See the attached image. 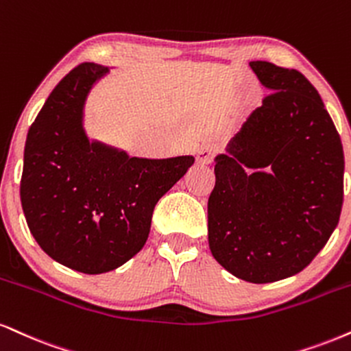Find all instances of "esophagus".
<instances>
[{
  "label": "esophagus",
  "instance_id": "esophagus-1",
  "mask_svg": "<svg viewBox=\"0 0 351 351\" xmlns=\"http://www.w3.org/2000/svg\"><path fill=\"white\" fill-rule=\"evenodd\" d=\"M217 154V145H214V143H206V145H202L199 150H197V162L199 163H210L213 162V158L216 157Z\"/></svg>",
  "mask_w": 351,
  "mask_h": 351
}]
</instances>
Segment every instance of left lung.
Returning a JSON list of instances; mask_svg holds the SVG:
<instances>
[{"mask_svg":"<svg viewBox=\"0 0 351 351\" xmlns=\"http://www.w3.org/2000/svg\"><path fill=\"white\" fill-rule=\"evenodd\" d=\"M269 91L216 157L208 201L213 256L248 282L302 271L339 223L343 147L317 90L301 71L250 62Z\"/></svg>","mask_w":351,"mask_h":351,"instance_id":"obj_1","label":"left lung"}]
</instances>
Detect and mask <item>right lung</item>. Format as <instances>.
I'll list each match as a JSON object with an SVG mask.
<instances>
[{
  "label": "right lung",
  "instance_id": "add662e5",
  "mask_svg": "<svg viewBox=\"0 0 351 351\" xmlns=\"http://www.w3.org/2000/svg\"><path fill=\"white\" fill-rule=\"evenodd\" d=\"M108 66L82 63L62 80L29 128L21 204L50 258L80 273L119 268L142 250L160 197L194 163L150 160L90 142L84 101Z\"/></svg>",
  "mask_w": 351,
  "mask_h": 351
}]
</instances>
